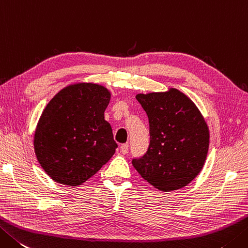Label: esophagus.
I'll use <instances>...</instances> for the list:
<instances>
[{
  "label": "esophagus",
  "mask_w": 248,
  "mask_h": 248,
  "mask_svg": "<svg viewBox=\"0 0 248 248\" xmlns=\"http://www.w3.org/2000/svg\"><path fill=\"white\" fill-rule=\"evenodd\" d=\"M128 149H129V145L128 144H123L120 146V152L123 153L124 155H125L128 153Z\"/></svg>",
  "instance_id": "34e87169"
}]
</instances>
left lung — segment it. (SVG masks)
I'll return each instance as SVG.
<instances>
[{"label":"left lung","mask_w":248,"mask_h":248,"mask_svg":"<svg viewBox=\"0 0 248 248\" xmlns=\"http://www.w3.org/2000/svg\"><path fill=\"white\" fill-rule=\"evenodd\" d=\"M146 111L150 142L146 154L132 164L145 181L161 191L187 186L207 156L210 132L195 103L175 88L137 94Z\"/></svg>","instance_id":"left-lung-1"}]
</instances>
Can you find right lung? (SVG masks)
I'll list each match as a JSON object with an SVG mask.
<instances>
[{
  "instance_id": "1",
  "label": "right lung",
  "mask_w": 248,
  "mask_h": 248,
  "mask_svg": "<svg viewBox=\"0 0 248 248\" xmlns=\"http://www.w3.org/2000/svg\"><path fill=\"white\" fill-rule=\"evenodd\" d=\"M110 100L105 87L78 82L60 90L43 110L34 150L49 177L79 186L113 157L117 144L104 111Z\"/></svg>"
}]
</instances>
